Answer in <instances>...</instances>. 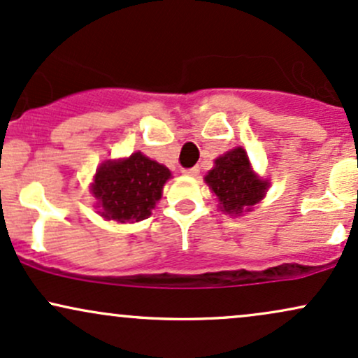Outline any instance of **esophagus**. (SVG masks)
<instances>
[{"label":"esophagus","mask_w":358,"mask_h":358,"mask_svg":"<svg viewBox=\"0 0 358 358\" xmlns=\"http://www.w3.org/2000/svg\"><path fill=\"white\" fill-rule=\"evenodd\" d=\"M183 171V175H187V176H196L200 173V168L199 166H193V168H185V170H182Z\"/></svg>","instance_id":"esophagus-1"}]
</instances>
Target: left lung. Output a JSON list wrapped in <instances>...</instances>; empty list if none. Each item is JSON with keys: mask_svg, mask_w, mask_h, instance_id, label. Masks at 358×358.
Masks as SVG:
<instances>
[{"mask_svg": "<svg viewBox=\"0 0 358 358\" xmlns=\"http://www.w3.org/2000/svg\"><path fill=\"white\" fill-rule=\"evenodd\" d=\"M205 182L219 199L222 212L229 215H242L252 210L269 188L268 180L254 173L248 153L241 146L219 156L205 176Z\"/></svg>", "mask_w": 358, "mask_h": 358, "instance_id": "1", "label": "left lung"}]
</instances>
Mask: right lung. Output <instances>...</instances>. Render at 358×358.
Returning <instances> with one entry per match:
<instances>
[{"label": "right lung", "instance_id": "1", "mask_svg": "<svg viewBox=\"0 0 358 358\" xmlns=\"http://www.w3.org/2000/svg\"><path fill=\"white\" fill-rule=\"evenodd\" d=\"M170 176L171 171L165 165L136 151L129 158L102 163L90 192L106 220L139 222L151 215Z\"/></svg>", "mask_w": 358, "mask_h": 358}]
</instances>
